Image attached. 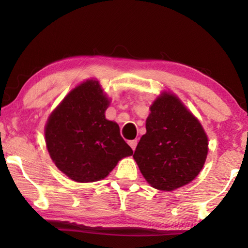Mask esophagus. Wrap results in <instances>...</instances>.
Masks as SVG:
<instances>
[{
    "label": "esophagus",
    "mask_w": 248,
    "mask_h": 248,
    "mask_svg": "<svg viewBox=\"0 0 248 248\" xmlns=\"http://www.w3.org/2000/svg\"><path fill=\"white\" fill-rule=\"evenodd\" d=\"M137 144H138V140H131V141H129V145L131 146V149H132L133 151L136 150Z\"/></svg>",
    "instance_id": "esophagus-1"
}]
</instances>
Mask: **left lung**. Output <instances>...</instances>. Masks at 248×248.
Segmentation results:
<instances>
[{"label": "left lung", "mask_w": 248, "mask_h": 248, "mask_svg": "<svg viewBox=\"0 0 248 248\" xmlns=\"http://www.w3.org/2000/svg\"><path fill=\"white\" fill-rule=\"evenodd\" d=\"M150 110L146 133L133 158L151 186L171 191L189 184L202 170L208 137L199 120L174 94L163 92Z\"/></svg>", "instance_id": "obj_1"}]
</instances>
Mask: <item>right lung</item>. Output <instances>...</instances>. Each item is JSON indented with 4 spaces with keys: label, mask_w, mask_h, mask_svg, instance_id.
<instances>
[{
    "label": "right lung",
    "mask_w": 248,
    "mask_h": 248,
    "mask_svg": "<svg viewBox=\"0 0 248 248\" xmlns=\"http://www.w3.org/2000/svg\"><path fill=\"white\" fill-rule=\"evenodd\" d=\"M108 105L98 81L87 79L49 116L45 138L50 157L74 182L103 179L121 158L133 153L121 138L119 125L105 117Z\"/></svg>",
    "instance_id": "1"
}]
</instances>
